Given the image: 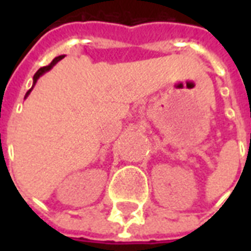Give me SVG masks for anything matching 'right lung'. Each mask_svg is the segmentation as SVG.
I'll list each match as a JSON object with an SVG mask.
<instances>
[{
  "mask_svg": "<svg viewBox=\"0 0 251 251\" xmlns=\"http://www.w3.org/2000/svg\"><path fill=\"white\" fill-rule=\"evenodd\" d=\"M63 57H64V56H63V55H62V56H57V57H55V59H53V60H52V62L50 63V64H48V66H46V67H41L40 70H39V71H37V72H36V74H35V76H33V83L37 82V79H39V77H40L41 75H43V74H44V72L50 71V70H51L52 67L55 66V64H56V63L59 62V60H62ZM32 88H33V87H32ZM32 88H30V90H29V91H28V93L25 94V98H26V97H28V95H29V93H30V91H32Z\"/></svg>",
  "mask_w": 251,
  "mask_h": 251,
  "instance_id": "obj_1",
  "label": "right lung"
}]
</instances>
